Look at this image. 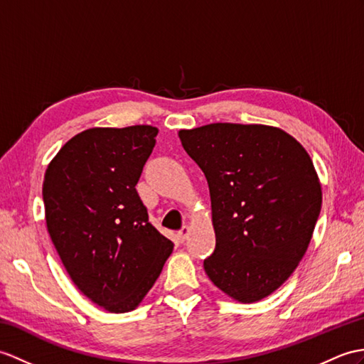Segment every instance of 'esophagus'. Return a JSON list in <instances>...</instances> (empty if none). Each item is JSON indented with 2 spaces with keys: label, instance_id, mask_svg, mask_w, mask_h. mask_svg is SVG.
I'll use <instances>...</instances> for the list:
<instances>
[{
  "label": "esophagus",
  "instance_id": "34e87169",
  "mask_svg": "<svg viewBox=\"0 0 364 364\" xmlns=\"http://www.w3.org/2000/svg\"><path fill=\"white\" fill-rule=\"evenodd\" d=\"M189 232H191V230H189V226H183L181 230L176 232V237H178V240L183 243L186 239H188V235H189Z\"/></svg>",
  "mask_w": 364,
  "mask_h": 364
}]
</instances>
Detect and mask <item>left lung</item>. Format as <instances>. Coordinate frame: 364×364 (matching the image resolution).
I'll list each match as a JSON object with an SVG mask.
<instances>
[{
	"label": "left lung",
	"instance_id": "obj_1",
	"mask_svg": "<svg viewBox=\"0 0 364 364\" xmlns=\"http://www.w3.org/2000/svg\"><path fill=\"white\" fill-rule=\"evenodd\" d=\"M178 136L209 186L215 250L203 262L206 274L235 301L267 298L296 269L319 217L309 154L260 124H209Z\"/></svg>",
	"mask_w": 364,
	"mask_h": 364
}]
</instances>
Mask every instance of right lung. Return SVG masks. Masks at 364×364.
Instances as JSON below:
<instances>
[{
  "instance_id": "right-lung-1",
  "label": "right lung",
  "mask_w": 364,
  "mask_h": 364,
  "mask_svg": "<svg viewBox=\"0 0 364 364\" xmlns=\"http://www.w3.org/2000/svg\"><path fill=\"white\" fill-rule=\"evenodd\" d=\"M158 129H88L68 141L43 181L48 232L75 287L112 314L134 310L173 243L149 222L136 188Z\"/></svg>"
}]
</instances>
